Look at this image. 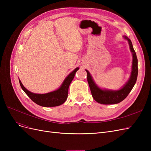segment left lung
<instances>
[{"mask_svg": "<svg viewBox=\"0 0 151 151\" xmlns=\"http://www.w3.org/2000/svg\"><path fill=\"white\" fill-rule=\"evenodd\" d=\"M129 42L130 51L132 53L133 60H132V67L131 75L127 83L123 86L119 90L112 91L108 89H102L96 84L92 76H91L88 70L87 72V79L91 89V94L96 101L103 104H117L125 99L134 86L137 81L138 75V60L135 50L132 45L131 40L127 37L126 36H123Z\"/></svg>", "mask_w": 151, "mask_h": 151, "instance_id": "1", "label": "left lung"}]
</instances>
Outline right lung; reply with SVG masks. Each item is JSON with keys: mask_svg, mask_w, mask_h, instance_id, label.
I'll return each instance as SVG.
<instances>
[{"mask_svg": "<svg viewBox=\"0 0 151 151\" xmlns=\"http://www.w3.org/2000/svg\"><path fill=\"white\" fill-rule=\"evenodd\" d=\"M79 67H77L73 70L69 75L63 81L61 86L57 90L46 94H36L30 92L26 89L19 79L21 88L24 93L28 96V97L40 106L44 107H54L62 104L64 103L68 96V91L72 81L74 79L76 72L79 70Z\"/></svg>", "mask_w": 151, "mask_h": 151, "instance_id": "obj_1", "label": "right lung"}]
</instances>
